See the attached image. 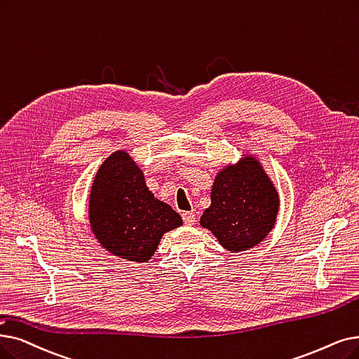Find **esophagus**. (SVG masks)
I'll list each match as a JSON object with an SVG mask.
<instances>
[{"mask_svg": "<svg viewBox=\"0 0 359 359\" xmlns=\"http://www.w3.org/2000/svg\"><path fill=\"white\" fill-rule=\"evenodd\" d=\"M182 218H183V223H184L186 226H192V224H195V222H196V218H195V214H194V212H183V214H182Z\"/></svg>", "mask_w": 359, "mask_h": 359, "instance_id": "obj_1", "label": "esophagus"}]
</instances>
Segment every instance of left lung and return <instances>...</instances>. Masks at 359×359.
I'll return each mask as SVG.
<instances>
[{
    "label": "left lung",
    "instance_id": "obj_1",
    "mask_svg": "<svg viewBox=\"0 0 359 359\" xmlns=\"http://www.w3.org/2000/svg\"><path fill=\"white\" fill-rule=\"evenodd\" d=\"M278 194L255 157L246 155L215 176L211 205L201 217L223 248L231 252L257 246L274 227Z\"/></svg>",
    "mask_w": 359,
    "mask_h": 359
}]
</instances>
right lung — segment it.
<instances>
[{
    "mask_svg": "<svg viewBox=\"0 0 359 359\" xmlns=\"http://www.w3.org/2000/svg\"><path fill=\"white\" fill-rule=\"evenodd\" d=\"M93 235L108 252L147 262L164 233L182 226V217L154 198L144 173L124 151L111 154L97 171L89 195Z\"/></svg>",
    "mask_w": 359,
    "mask_h": 359,
    "instance_id": "add662e5",
    "label": "right lung"
}]
</instances>
